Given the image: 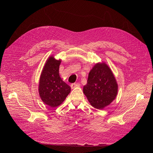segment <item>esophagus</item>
<instances>
[{"instance_id": "34e87169", "label": "esophagus", "mask_w": 153, "mask_h": 153, "mask_svg": "<svg viewBox=\"0 0 153 153\" xmlns=\"http://www.w3.org/2000/svg\"><path fill=\"white\" fill-rule=\"evenodd\" d=\"M80 86V84H79V83H74V84H72L71 85V88L72 89H74L75 87H79Z\"/></svg>"}]
</instances>
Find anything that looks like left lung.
<instances>
[{
	"label": "left lung",
	"mask_w": 153,
	"mask_h": 153,
	"mask_svg": "<svg viewBox=\"0 0 153 153\" xmlns=\"http://www.w3.org/2000/svg\"><path fill=\"white\" fill-rule=\"evenodd\" d=\"M87 82L83 92L94 108H105L116 98L118 84L113 72L105 62L95 64L89 72Z\"/></svg>",
	"instance_id": "1"
}]
</instances>
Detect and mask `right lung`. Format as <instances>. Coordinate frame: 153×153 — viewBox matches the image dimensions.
Masks as SVG:
<instances>
[{
    "instance_id": "right-lung-1",
    "label": "right lung",
    "mask_w": 153,
    "mask_h": 153,
    "mask_svg": "<svg viewBox=\"0 0 153 153\" xmlns=\"http://www.w3.org/2000/svg\"><path fill=\"white\" fill-rule=\"evenodd\" d=\"M61 60L52 55L46 60L39 77L38 91L42 100L51 107H56L64 102L71 92V87L59 76Z\"/></svg>"
}]
</instances>
